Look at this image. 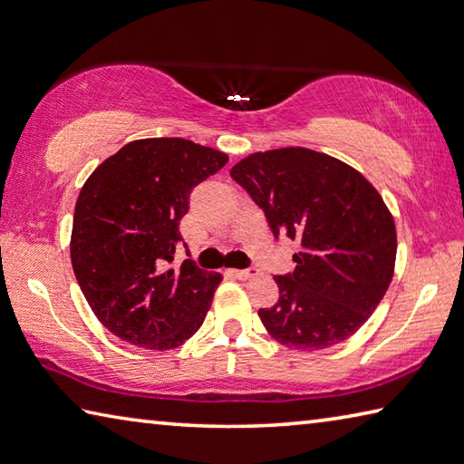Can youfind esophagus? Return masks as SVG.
I'll return each mask as SVG.
<instances>
[{
    "label": "esophagus",
    "instance_id": "34e87169",
    "mask_svg": "<svg viewBox=\"0 0 464 464\" xmlns=\"http://www.w3.org/2000/svg\"><path fill=\"white\" fill-rule=\"evenodd\" d=\"M232 275L236 278H240V281H248V278L258 275V268H234Z\"/></svg>",
    "mask_w": 464,
    "mask_h": 464
}]
</instances>
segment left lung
Segmentation results:
<instances>
[{
	"label": "left lung",
	"instance_id": "obj_1",
	"mask_svg": "<svg viewBox=\"0 0 464 464\" xmlns=\"http://www.w3.org/2000/svg\"><path fill=\"white\" fill-rule=\"evenodd\" d=\"M230 176L276 238L299 244L293 273L275 276L276 304L258 311L270 337L301 352L352 337L394 276L396 226L378 189L352 165L304 147L252 153Z\"/></svg>",
	"mask_w": 464,
	"mask_h": 464
}]
</instances>
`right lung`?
<instances>
[{
	"label": "right lung",
	"instance_id": "add662e5",
	"mask_svg": "<svg viewBox=\"0 0 464 464\" xmlns=\"http://www.w3.org/2000/svg\"><path fill=\"white\" fill-rule=\"evenodd\" d=\"M228 155L179 137L130 141L78 194L70 260L84 299L112 335L168 352L202 327L222 275L183 260L179 220L189 194Z\"/></svg>",
	"mask_w": 464,
	"mask_h": 464
}]
</instances>
